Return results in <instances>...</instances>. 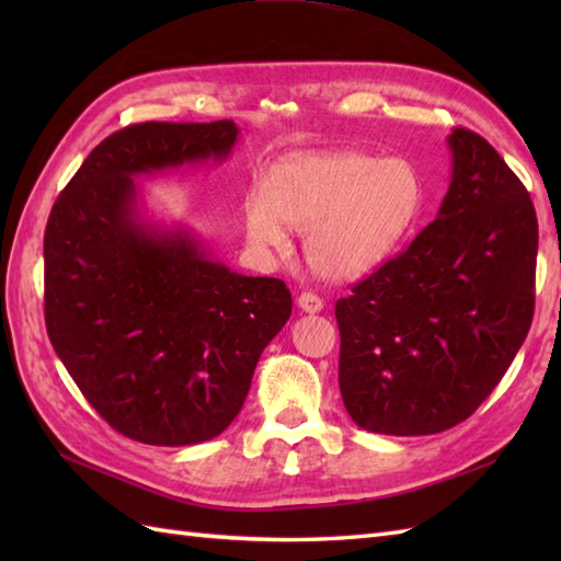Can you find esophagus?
<instances>
[{
    "label": "esophagus",
    "instance_id": "34e87169",
    "mask_svg": "<svg viewBox=\"0 0 561 561\" xmlns=\"http://www.w3.org/2000/svg\"><path fill=\"white\" fill-rule=\"evenodd\" d=\"M296 304H299V308L306 313L323 311V299H320V296L313 294V291H301L299 299H296Z\"/></svg>",
    "mask_w": 561,
    "mask_h": 561
}]
</instances>
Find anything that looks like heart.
Wrapping results in <instances>:
<instances>
[{
    "label": "heart",
    "mask_w": 561,
    "mask_h": 561,
    "mask_svg": "<svg viewBox=\"0 0 561 561\" xmlns=\"http://www.w3.org/2000/svg\"><path fill=\"white\" fill-rule=\"evenodd\" d=\"M426 181L412 159L362 151H308L267 173L265 195L245 197L248 241L284 250L287 229L306 233V260L332 282L359 279L396 255L426 207Z\"/></svg>",
    "instance_id": "heart-1"
}]
</instances>
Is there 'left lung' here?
Listing matches in <instances>:
<instances>
[{"instance_id": "left-lung-1", "label": "left lung", "mask_w": 561, "mask_h": 561, "mask_svg": "<svg viewBox=\"0 0 561 561\" xmlns=\"http://www.w3.org/2000/svg\"><path fill=\"white\" fill-rule=\"evenodd\" d=\"M436 219L335 306L340 392L390 436L438 434L499 386L535 311L538 217L518 175L465 127Z\"/></svg>"}]
</instances>
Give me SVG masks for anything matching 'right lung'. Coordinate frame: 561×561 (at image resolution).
<instances>
[{"mask_svg":"<svg viewBox=\"0 0 561 561\" xmlns=\"http://www.w3.org/2000/svg\"><path fill=\"white\" fill-rule=\"evenodd\" d=\"M231 121L137 123L93 149L45 226V328L83 398L149 446L219 436L241 412L291 291L214 262L185 229L137 217L135 175L221 161Z\"/></svg>","mask_w":561,"mask_h":561,"instance_id":"obj_1","label":"right lung"}]
</instances>
